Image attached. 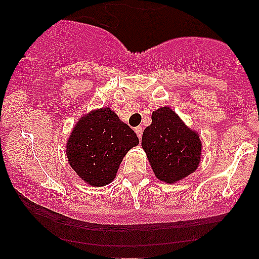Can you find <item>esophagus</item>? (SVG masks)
Listing matches in <instances>:
<instances>
[{"instance_id":"esophagus-1","label":"esophagus","mask_w":259,"mask_h":259,"mask_svg":"<svg viewBox=\"0 0 259 259\" xmlns=\"http://www.w3.org/2000/svg\"><path fill=\"white\" fill-rule=\"evenodd\" d=\"M142 132H144V129H142L141 126H136L135 127V133H136V135H138L139 139L142 138Z\"/></svg>"}]
</instances>
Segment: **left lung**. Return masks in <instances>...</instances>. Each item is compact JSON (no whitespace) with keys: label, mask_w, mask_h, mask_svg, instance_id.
<instances>
[{"label":"left lung","mask_w":259,"mask_h":259,"mask_svg":"<svg viewBox=\"0 0 259 259\" xmlns=\"http://www.w3.org/2000/svg\"><path fill=\"white\" fill-rule=\"evenodd\" d=\"M141 146L154 175L163 183L185 179L200 164V136L169 107L153 111L152 123L142 134Z\"/></svg>","instance_id":"obj_1"}]
</instances>
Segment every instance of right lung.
<instances>
[{"label": "right lung", "instance_id": "add662e5", "mask_svg": "<svg viewBox=\"0 0 259 259\" xmlns=\"http://www.w3.org/2000/svg\"><path fill=\"white\" fill-rule=\"evenodd\" d=\"M139 145L134 130L108 107L82 115L67 142L70 167L91 186H105L117 175L121 159Z\"/></svg>", "mask_w": 259, "mask_h": 259}]
</instances>
